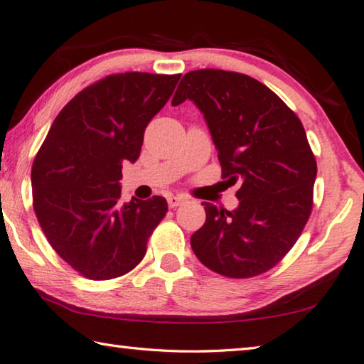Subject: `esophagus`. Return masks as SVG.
Here are the masks:
<instances>
[{
	"mask_svg": "<svg viewBox=\"0 0 364 364\" xmlns=\"http://www.w3.org/2000/svg\"><path fill=\"white\" fill-rule=\"evenodd\" d=\"M184 202H186V197H183V196H170L168 197V205L171 208L180 207L181 204H184Z\"/></svg>",
	"mask_w": 364,
	"mask_h": 364,
	"instance_id": "34e87169",
	"label": "esophagus"
}]
</instances>
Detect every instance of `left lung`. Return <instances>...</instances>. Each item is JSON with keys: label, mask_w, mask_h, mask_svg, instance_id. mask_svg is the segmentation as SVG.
I'll use <instances>...</instances> for the list:
<instances>
[{"label": "left lung", "mask_w": 364, "mask_h": 364, "mask_svg": "<svg viewBox=\"0 0 364 364\" xmlns=\"http://www.w3.org/2000/svg\"><path fill=\"white\" fill-rule=\"evenodd\" d=\"M193 101L218 149L221 178L234 184L236 210L205 205L191 247L208 269L245 279L276 267L311 215L316 160L294 110L268 86L237 72H188L171 106Z\"/></svg>", "instance_id": "8db88e82"}]
</instances>
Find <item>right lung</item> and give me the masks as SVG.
<instances>
[{
  "label": "right lung",
  "mask_w": 364,
  "mask_h": 364,
  "mask_svg": "<svg viewBox=\"0 0 364 364\" xmlns=\"http://www.w3.org/2000/svg\"><path fill=\"white\" fill-rule=\"evenodd\" d=\"M176 75L114 73L86 86L54 119L32 165L33 210L58 255L85 278L114 279L143 260L167 200H120L123 162L173 95Z\"/></svg>",
  "instance_id": "1"
}]
</instances>
